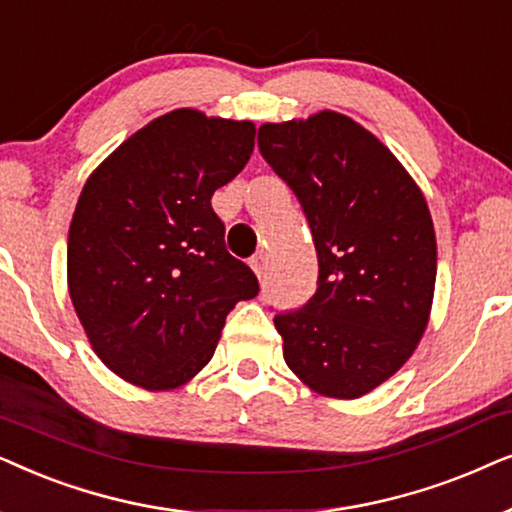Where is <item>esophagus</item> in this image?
<instances>
[{
    "label": "esophagus",
    "mask_w": 512,
    "mask_h": 512,
    "mask_svg": "<svg viewBox=\"0 0 512 512\" xmlns=\"http://www.w3.org/2000/svg\"><path fill=\"white\" fill-rule=\"evenodd\" d=\"M250 267H252V271H255V276L262 281V278L267 276V255H264V252H260V255L252 257Z\"/></svg>",
    "instance_id": "1"
}]
</instances>
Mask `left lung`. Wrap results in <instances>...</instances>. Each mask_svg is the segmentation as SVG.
<instances>
[{
  "mask_svg": "<svg viewBox=\"0 0 512 512\" xmlns=\"http://www.w3.org/2000/svg\"><path fill=\"white\" fill-rule=\"evenodd\" d=\"M257 145L302 203L318 288L274 318L295 377L353 400L403 367L431 318L438 243L414 177L358 121L335 109L262 124Z\"/></svg>",
  "mask_w": 512,
  "mask_h": 512,
  "instance_id": "left-lung-1",
  "label": "left lung"
}]
</instances>
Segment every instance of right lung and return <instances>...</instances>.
Masks as SVG:
<instances>
[{
  "label": "right lung",
  "mask_w": 512,
  "mask_h": 512,
  "mask_svg": "<svg viewBox=\"0 0 512 512\" xmlns=\"http://www.w3.org/2000/svg\"><path fill=\"white\" fill-rule=\"evenodd\" d=\"M255 124L182 107L88 175L67 234V290L107 370L161 393L213 358L224 320L260 290L210 199L241 173Z\"/></svg>",
  "instance_id": "1"
}]
</instances>
